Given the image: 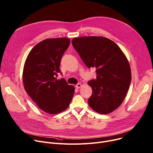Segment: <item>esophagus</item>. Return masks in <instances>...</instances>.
<instances>
[{
    "instance_id": "esophagus-1",
    "label": "esophagus",
    "mask_w": 153,
    "mask_h": 153,
    "mask_svg": "<svg viewBox=\"0 0 153 153\" xmlns=\"http://www.w3.org/2000/svg\"><path fill=\"white\" fill-rule=\"evenodd\" d=\"M81 87H82V85H81L80 83H79V84H77L76 85V88H80Z\"/></svg>"
}]
</instances>
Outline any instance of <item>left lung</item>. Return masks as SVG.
I'll list each match as a JSON object with an SVG mask.
<instances>
[{
  "label": "left lung",
  "instance_id": "8db88e82",
  "mask_svg": "<svg viewBox=\"0 0 153 153\" xmlns=\"http://www.w3.org/2000/svg\"><path fill=\"white\" fill-rule=\"evenodd\" d=\"M72 44L88 68H95L97 79L88 84L92 88L88 105L97 113L106 114L124 101L131 79L128 60L111 40L98 36L76 37Z\"/></svg>",
  "mask_w": 153,
  "mask_h": 153
}]
</instances>
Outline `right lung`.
Here are the masks:
<instances>
[{
  "instance_id": "add662e5",
  "label": "right lung",
  "mask_w": 153,
  "mask_h": 153,
  "mask_svg": "<svg viewBox=\"0 0 153 153\" xmlns=\"http://www.w3.org/2000/svg\"><path fill=\"white\" fill-rule=\"evenodd\" d=\"M69 39H47L30 50L24 66L23 80L27 94L45 113L56 114L67 109L75 88L65 79H56Z\"/></svg>"
}]
</instances>
